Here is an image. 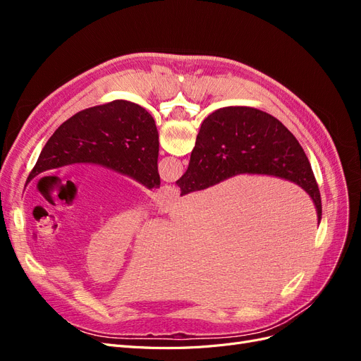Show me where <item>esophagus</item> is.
<instances>
[{
    "instance_id": "34e87169",
    "label": "esophagus",
    "mask_w": 361,
    "mask_h": 361,
    "mask_svg": "<svg viewBox=\"0 0 361 361\" xmlns=\"http://www.w3.org/2000/svg\"><path fill=\"white\" fill-rule=\"evenodd\" d=\"M179 199V190L173 185H164L157 192V202L162 206H171Z\"/></svg>"
}]
</instances>
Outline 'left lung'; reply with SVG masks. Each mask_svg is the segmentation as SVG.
<instances>
[{
  "label": "left lung",
  "instance_id": "1",
  "mask_svg": "<svg viewBox=\"0 0 361 361\" xmlns=\"http://www.w3.org/2000/svg\"><path fill=\"white\" fill-rule=\"evenodd\" d=\"M158 152L154 117L134 102L113 101L87 108L60 125L27 183L48 170L85 162L122 173L149 190L159 188Z\"/></svg>",
  "mask_w": 361,
  "mask_h": 361
}]
</instances>
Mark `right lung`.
Segmentation results:
<instances>
[{
    "label": "right lung",
    "mask_w": 361,
    "mask_h": 361,
    "mask_svg": "<svg viewBox=\"0 0 361 361\" xmlns=\"http://www.w3.org/2000/svg\"><path fill=\"white\" fill-rule=\"evenodd\" d=\"M244 173L268 174L300 185L312 197L321 220L318 183L290 130L257 108H220L203 120L188 170L176 182L180 195L206 190Z\"/></svg>",
    "instance_id": "right-lung-1"
}]
</instances>
